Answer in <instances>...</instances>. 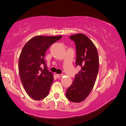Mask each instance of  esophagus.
Instances as JSON below:
<instances>
[{
  "instance_id": "1",
  "label": "esophagus",
  "mask_w": 126,
  "mask_h": 126,
  "mask_svg": "<svg viewBox=\"0 0 126 126\" xmlns=\"http://www.w3.org/2000/svg\"><path fill=\"white\" fill-rule=\"evenodd\" d=\"M56 76H57V77L58 78H60L62 77V76H63V75H61V74H57V75H56Z\"/></svg>"
}]
</instances>
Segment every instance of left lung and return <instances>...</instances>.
<instances>
[{"label":"left lung","instance_id":"obj_1","mask_svg":"<svg viewBox=\"0 0 126 126\" xmlns=\"http://www.w3.org/2000/svg\"><path fill=\"white\" fill-rule=\"evenodd\" d=\"M70 38L76 44V65L81 69L66 91V96L72 102H80L87 98L94 86L99 70V57L94 44L85 34H75Z\"/></svg>","mask_w":126,"mask_h":126}]
</instances>
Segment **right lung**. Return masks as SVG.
Listing matches in <instances>:
<instances>
[{
	"label": "right lung",
	"instance_id": "add662e5",
	"mask_svg": "<svg viewBox=\"0 0 126 126\" xmlns=\"http://www.w3.org/2000/svg\"><path fill=\"white\" fill-rule=\"evenodd\" d=\"M62 37L35 36L22 50L18 63L20 78L27 93L34 100H41L48 94L53 82V74L47 69L44 59L45 53L52 44Z\"/></svg>",
	"mask_w": 126,
	"mask_h": 126
}]
</instances>
